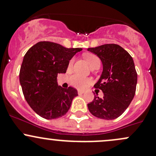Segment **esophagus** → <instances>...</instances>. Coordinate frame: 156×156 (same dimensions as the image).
I'll return each mask as SVG.
<instances>
[{"instance_id": "1", "label": "esophagus", "mask_w": 156, "mask_h": 156, "mask_svg": "<svg viewBox=\"0 0 156 156\" xmlns=\"http://www.w3.org/2000/svg\"><path fill=\"white\" fill-rule=\"evenodd\" d=\"M78 94H83V93H84V91H83V90H78Z\"/></svg>"}]
</instances>
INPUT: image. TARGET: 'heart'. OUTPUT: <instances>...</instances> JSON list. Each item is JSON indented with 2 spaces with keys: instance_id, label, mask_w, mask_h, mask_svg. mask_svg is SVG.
Returning <instances> with one entry per match:
<instances>
[{
  "instance_id": "heart-1",
  "label": "heart",
  "mask_w": 156,
  "mask_h": 156,
  "mask_svg": "<svg viewBox=\"0 0 156 156\" xmlns=\"http://www.w3.org/2000/svg\"><path fill=\"white\" fill-rule=\"evenodd\" d=\"M87 61L89 63L92 68H95L97 66H100V59L97 55H94V54H87L85 56ZM74 59H71L69 62L68 67L71 68L73 65ZM69 82L72 86L78 89L83 90L86 89L89 85L91 84L92 80L90 78H83V77L80 76V75H77V74H74V75H71L69 78Z\"/></svg>"
}]
</instances>
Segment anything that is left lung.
<instances>
[{
    "label": "left lung",
    "instance_id": "left-lung-1",
    "mask_svg": "<svg viewBox=\"0 0 156 156\" xmlns=\"http://www.w3.org/2000/svg\"><path fill=\"white\" fill-rule=\"evenodd\" d=\"M87 50L102 62L103 72L94 87L104 93L103 98L96 94L87 104L88 109L96 117L114 119L123 114L135 94L137 74L133 59L117 44H105Z\"/></svg>",
    "mask_w": 156,
    "mask_h": 156
}]
</instances>
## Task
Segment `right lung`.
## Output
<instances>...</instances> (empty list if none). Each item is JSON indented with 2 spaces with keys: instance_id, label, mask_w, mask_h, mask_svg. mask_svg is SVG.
I'll return each mask as SVG.
<instances>
[{
  "instance_id": "right-lung-1",
  "label": "right lung",
  "mask_w": 156,
  "mask_h": 156,
  "mask_svg": "<svg viewBox=\"0 0 156 156\" xmlns=\"http://www.w3.org/2000/svg\"><path fill=\"white\" fill-rule=\"evenodd\" d=\"M81 50L42 41L33 45L25 54L19 80L26 101L40 117L57 119L69 110L78 91L73 87L58 86L57 78L58 74L66 73L69 60Z\"/></svg>"
}]
</instances>
